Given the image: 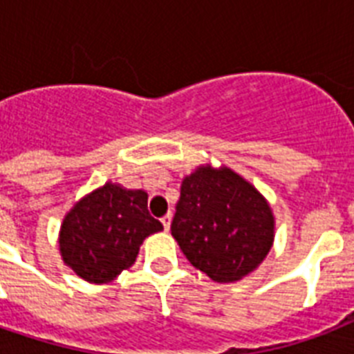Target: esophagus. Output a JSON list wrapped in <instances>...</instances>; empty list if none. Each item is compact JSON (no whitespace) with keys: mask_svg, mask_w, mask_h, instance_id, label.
Instances as JSON below:
<instances>
[{"mask_svg":"<svg viewBox=\"0 0 354 354\" xmlns=\"http://www.w3.org/2000/svg\"><path fill=\"white\" fill-rule=\"evenodd\" d=\"M171 221H172L171 213H167V215L161 218V224H163V227H165V232H169V227H171Z\"/></svg>","mask_w":354,"mask_h":354,"instance_id":"1","label":"esophagus"}]
</instances>
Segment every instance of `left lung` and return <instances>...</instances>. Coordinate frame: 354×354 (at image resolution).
<instances>
[{"label":"left lung","mask_w":354,"mask_h":354,"mask_svg":"<svg viewBox=\"0 0 354 354\" xmlns=\"http://www.w3.org/2000/svg\"><path fill=\"white\" fill-rule=\"evenodd\" d=\"M171 233L194 268L232 283L268 255L274 215L263 194L232 169L202 165L183 178Z\"/></svg>","instance_id":"left-lung-1"}]
</instances>
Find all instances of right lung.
<instances>
[{
  "instance_id": "obj_1",
  "label": "right lung",
  "mask_w": 354,
  "mask_h": 354,
  "mask_svg": "<svg viewBox=\"0 0 354 354\" xmlns=\"http://www.w3.org/2000/svg\"><path fill=\"white\" fill-rule=\"evenodd\" d=\"M149 194L108 182L86 194L64 216L60 255L88 283H108L130 268L139 246L163 230L147 209Z\"/></svg>"
}]
</instances>
